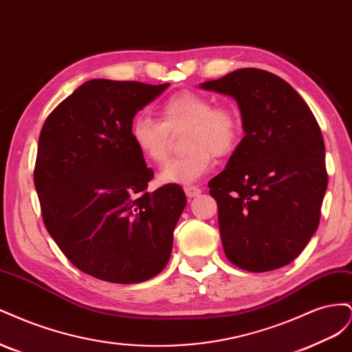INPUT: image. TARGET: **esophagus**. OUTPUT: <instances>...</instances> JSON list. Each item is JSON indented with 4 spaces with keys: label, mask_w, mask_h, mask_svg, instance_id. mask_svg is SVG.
<instances>
[{
    "label": "esophagus",
    "mask_w": 352,
    "mask_h": 352,
    "mask_svg": "<svg viewBox=\"0 0 352 352\" xmlns=\"http://www.w3.org/2000/svg\"><path fill=\"white\" fill-rule=\"evenodd\" d=\"M185 194L188 198H195L201 194V189L197 186H185Z\"/></svg>",
    "instance_id": "34e87169"
}]
</instances>
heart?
<instances>
[{
	"instance_id": "heart-1",
	"label": "heart",
	"mask_w": 352,
	"mask_h": 352,
	"mask_svg": "<svg viewBox=\"0 0 352 352\" xmlns=\"http://www.w3.org/2000/svg\"><path fill=\"white\" fill-rule=\"evenodd\" d=\"M162 122L138 114L131 124L135 146L148 162L162 164L172 146V133L186 127L184 146L188 153L170 160L160 173L163 184L190 185L214 164V155L225 157L235 150L241 138V119L230 107H212L204 95L182 91L160 107Z\"/></svg>"
}]
</instances>
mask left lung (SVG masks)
I'll return each mask as SVG.
<instances>
[{
  "label": "left lung",
  "instance_id": "8db88e82",
  "mask_svg": "<svg viewBox=\"0 0 352 352\" xmlns=\"http://www.w3.org/2000/svg\"><path fill=\"white\" fill-rule=\"evenodd\" d=\"M199 88L235 100L245 132L208 184L226 257L254 273L283 267L320 221L327 172L316 117L289 83L260 69H239Z\"/></svg>",
  "mask_w": 352,
  "mask_h": 352
}]
</instances>
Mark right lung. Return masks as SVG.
Wrapping results in <instances>:
<instances>
[{"mask_svg":"<svg viewBox=\"0 0 352 352\" xmlns=\"http://www.w3.org/2000/svg\"><path fill=\"white\" fill-rule=\"evenodd\" d=\"M170 83L92 79L42 126L34 172L42 219L79 270L111 283L154 278L170 260L184 189L148 192L154 172L132 141L135 114Z\"/></svg>","mask_w":352,"mask_h":352,"instance_id":"1","label":"right lung"}]
</instances>
